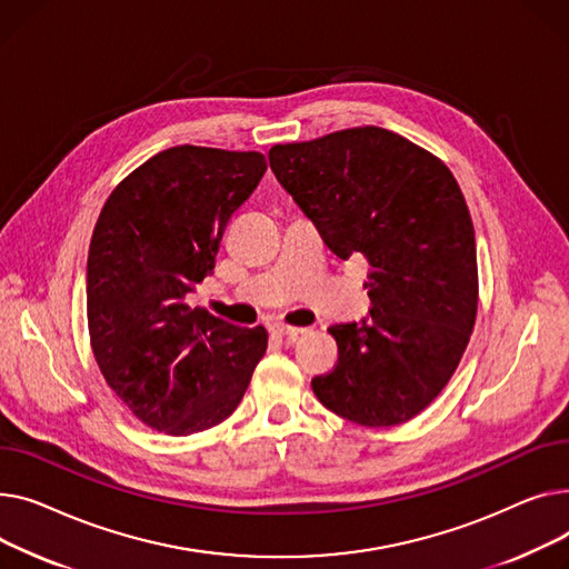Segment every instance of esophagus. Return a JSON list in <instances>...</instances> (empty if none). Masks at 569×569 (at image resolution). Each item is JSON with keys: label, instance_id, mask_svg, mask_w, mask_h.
<instances>
[{"label": "esophagus", "instance_id": "34e87169", "mask_svg": "<svg viewBox=\"0 0 569 569\" xmlns=\"http://www.w3.org/2000/svg\"><path fill=\"white\" fill-rule=\"evenodd\" d=\"M271 332L278 338H287V340H296L298 336H303V332H308V328H300V326H289V323H282V321H276L271 326Z\"/></svg>", "mask_w": 569, "mask_h": 569}]
</instances>
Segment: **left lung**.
Masks as SVG:
<instances>
[{
    "label": "left lung",
    "mask_w": 569,
    "mask_h": 569,
    "mask_svg": "<svg viewBox=\"0 0 569 569\" xmlns=\"http://www.w3.org/2000/svg\"><path fill=\"white\" fill-rule=\"evenodd\" d=\"M271 170L340 259L370 261V319L336 323L319 402L365 427L402 425L448 386L478 315L473 220L448 164L379 126L276 144Z\"/></svg>",
    "instance_id": "obj_1"
}]
</instances>
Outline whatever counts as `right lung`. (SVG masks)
Listing matches in <instances>:
<instances>
[{
    "mask_svg": "<svg viewBox=\"0 0 569 569\" xmlns=\"http://www.w3.org/2000/svg\"><path fill=\"white\" fill-rule=\"evenodd\" d=\"M263 172L259 151L164 149L110 192L93 227L87 321L98 370L132 416L170 437L229 418L269 347L263 326L186 306Z\"/></svg>",
    "mask_w": 569,
    "mask_h": 569,
    "instance_id": "obj_1",
    "label": "right lung"
}]
</instances>
